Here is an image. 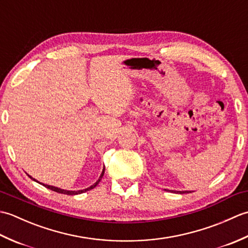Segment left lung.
<instances>
[{
	"label": "left lung",
	"instance_id": "8db88e82",
	"mask_svg": "<svg viewBox=\"0 0 248 248\" xmlns=\"http://www.w3.org/2000/svg\"><path fill=\"white\" fill-rule=\"evenodd\" d=\"M178 193H180V194H184V193H188V192H187V191H186V192L183 191V192H178Z\"/></svg>",
	"mask_w": 248,
	"mask_h": 248
}]
</instances>
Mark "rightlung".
Instances as JSON below:
<instances>
[{
    "mask_svg": "<svg viewBox=\"0 0 248 248\" xmlns=\"http://www.w3.org/2000/svg\"><path fill=\"white\" fill-rule=\"evenodd\" d=\"M103 175H104V168H103V170H102V173H101V176H100V178L98 179V181L94 183V184H93L92 186H89V187H87V188H85V189H80V191H67V189H62V188H59V187H55V186H48V184H44V183H40V182H38V183H40V184H43L44 186H46V187H48L49 189H52V191H54V192H57V193H61V194H66V195H78V194H82V193H84V192H87V191H89V189H92V188H93V187H96L97 186H98V183L100 182V180H101L102 179V177H103ZM30 178H31V176H29ZM33 179V178H31ZM34 181H36L35 179H33Z\"/></svg>",
    "mask_w": 248,
    "mask_h": 248,
    "instance_id": "1",
    "label": "right lung"
}]
</instances>
